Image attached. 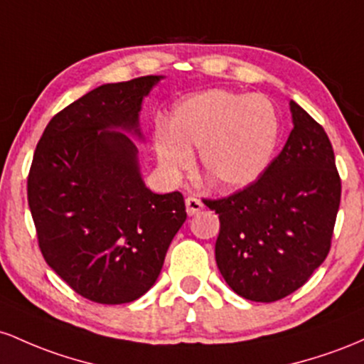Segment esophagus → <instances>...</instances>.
<instances>
[{
    "label": "esophagus",
    "mask_w": 364,
    "mask_h": 364,
    "mask_svg": "<svg viewBox=\"0 0 364 364\" xmlns=\"http://www.w3.org/2000/svg\"><path fill=\"white\" fill-rule=\"evenodd\" d=\"M186 208H187V215L193 216L203 210V203L199 201L198 198H194V196H189V198L186 199Z\"/></svg>",
    "instance_id": "1"
}]
</instances>
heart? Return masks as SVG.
<instances>
[{
	"instance_id": "1",
	"label": "heart",
	"mask_w": 364,
	"mask_h": 364,
	"mask_svg": "<svg viewBox=\"0 0 364 364\" xmlns=\"http://www.w3.org/2000/svg\"><path fill=\"white\" fill-rule=\"evenodd\" d=\"M277 137L279 120L267 97L213 89L175 105L154 148L170 177L189 168L191 153L199 149L204 181L215 189L237 191L267 170Z\"/></svg>"
}]
</instances>
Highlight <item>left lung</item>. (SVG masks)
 Listing matches in <instances>:
<instances>
[{"label":"left lung","instance_id":"left-lung-1","mask_svg":"<svg viewBox=\"0 0 364 364\" xmlns=\"http://www.w3.org/2000/svg\"><path fill=\"white\" fill-rule=\"evenodd\" d=\"M294 129L258 181L204 199L220 218L215 244L228 287L256 303L287 297L323 263L341 204V177L326 132L291 101Z\"/></svg>","mask_w":364,"mask_h":364}]
</instances>
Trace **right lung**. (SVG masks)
<instances>
[{"label": "right lung", "mask_w": 364, "mask_h": 364, "mask_svg": "<svg viewBox=\"0 0 364 364\" xmlns=\"http://www.w3.org/2000/svg\"><path fill=\"white\" fill-rule=\"evenodd\" d=\"M161 75L105 84L51 118L34 151L27 199L56 275L100 304L132 303L160 275L186 222L183 196L154 194L139 171V112Z\"/></svg>", "instance_id": "obj_1"}]
</instances>
